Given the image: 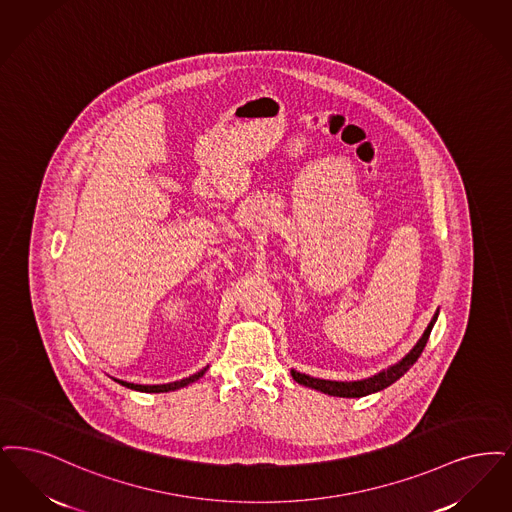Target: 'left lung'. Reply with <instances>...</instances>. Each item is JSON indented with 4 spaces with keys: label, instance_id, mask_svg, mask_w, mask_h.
<instances>
[{
    "label": "left lung",
    "instance_id": "obj_1",
    "mask_svg": "<svg viewBox=\"0 0 512 512\" xmlns=\"http://www.w3.org/2000/svg\"><path fill=\"white\" fill-rule=\"evenodd\" d=\"M438 313H440V310H436L434 317L428 323V327L424 329L423 336L409 350V354H405L398 363L390 365L388 369L378 371L377 375H373V377L350 380V382L348 380H325V378L310 377V375L294 371V369H290V375L298 384L308 386V388L317 390V392H323V394H329V396H336V398H363V396L380 392V390L388 388L390 384H394L398 378L403 377L413 367V363L419 359V356L423 354L430 331H432V327H434V323L438 319Z\"/></svg>",
    "mask_w": 512,
    "mask_h": 512
}]
</instances>
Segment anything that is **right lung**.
<instances>
[{"instance_id":"obj_1","label":"right lung","mask_w":512,"mask_h":512,"mask_svg":"<svg viewBox=\"0 0 512 512\" xmlns=\"http://www.w3.org/2000/svg\"><path fill=\"white\" fill-rule=\"evenodd\" d=\"M206 371H208V365L202 367L199 373H195V375H191V377L181 378V380L168 382V384H134V382H126V380H120V378H114V382H118V384L130 388V390H137V392L160 394V392H174V390H179V388H183V386H189V384H193L195 380H199Z\"/></svg>"}]
</instances>
